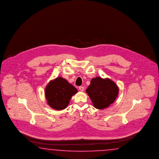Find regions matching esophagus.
Masks as SVG:
<instances>
[{
    "mask_svg": "<svg viewBox=\"0 0 159 159\" xmlns=\"http://www.w3.org/2000/svg\"><path fill=\"white\" fill-rule=\"evenodd\" d=\"M79 90H80L81 92H83V91L84 90V87L83 86H80L79 87Z\"/></svg>",
    "mask_w": 159,
    "mask_h": 159,
    "instance_id": "esophagus-1",
    "label": "esophagus"
}]
</instances>
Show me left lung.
Returning a JSON list of instances; mask_svg holds the SVG:
<instances>
[{"label":"left lung","instance_id":"obj_1","mask_svg":"<svg viewBox=\"0 0 159 159\" xmlns=\"http://www.w3.org/2000/svg\"><path fill=\"white\" fill-rule=\"evenodd\" d=\"M86 93L97 109H104L116 100L119 89L110 79L96 77L92 79Z\"/></svg>","mask_w":159,"mask_h":159}]
</instances>
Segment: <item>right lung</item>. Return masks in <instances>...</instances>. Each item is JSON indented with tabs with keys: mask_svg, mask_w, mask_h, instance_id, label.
<instances>
[{
	"mask_svg": "<svg viewBox=\"0 0 159 159\" xmlns=\"http://www.w3.org/2000/svg\"><path fill=\"white\" fill-rule=\"evenodd\" d=\"M77 92V89L66 79L58 77L48 83L45 94L49 106L56 110H62Z\"/></svg>",
	"mask_w": 159,
	"mask_h": 159,
	"instance_id": "add662e5",
	"label": "right lung"
}]
</instances>
